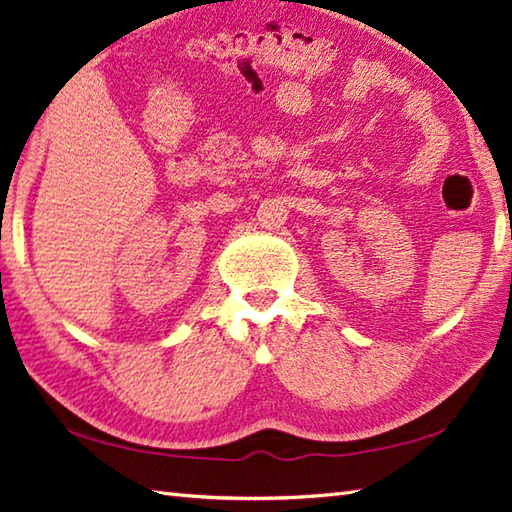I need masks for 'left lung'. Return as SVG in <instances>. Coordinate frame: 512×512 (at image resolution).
I'll use <instances>...</instances> for the list:
<instances>
[{
  "label": "left lung",
  "instance_id": "left-lung-1",
  "mask_svg": "<svg viewBox=\"0 0 512 512\" xmlns=\"http://www.w3.org/2000/svg\"><path fill=\"white\" fill-rule=\"evenodd\" d=\"M510 279H512V277H510Z\"/></svg>",
  "mask_w": 512,
  "mask_h": 512
}]
</instances>
